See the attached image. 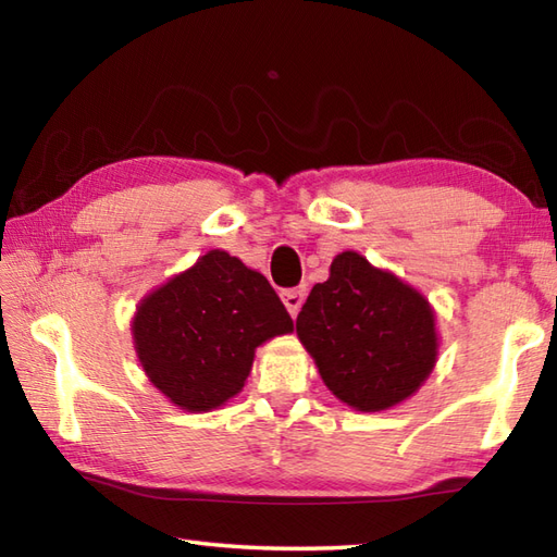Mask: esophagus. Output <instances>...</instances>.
<instances>
[{"label": "esophagus", "instance_id": "esophagus-1", "mask_svg": "<svg viewBox=\"0 0 557 557\" xmlns=\"http://www.w3.org/2000/svg\"><path fill=\"white\" fill-rule=\"evenodd\" d=\"M282 301H285L287 311L292 318H297V313L301 311V306L306 301V287H294V289H285L280 294Z\"/></svg>", "mask_w": 557, "mask_h": 557}]
</instances>
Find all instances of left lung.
<instances>
[{"label":"left lung","mask_w":557,"mask_h":557,"mask_svg":"<svg viewBox=\"0 0 557 557\" xmlns=\"http://www.w3.org/2000/svg\"><path fill=\"white\" fill-rule=\"evenodd\" d=\"M297 335L323 383L359 411L407 399L435 363L429 301L363 256L345 251L330 265L297 315Z\"/></svg>","instance_id":"obj_1"}]
</instances>
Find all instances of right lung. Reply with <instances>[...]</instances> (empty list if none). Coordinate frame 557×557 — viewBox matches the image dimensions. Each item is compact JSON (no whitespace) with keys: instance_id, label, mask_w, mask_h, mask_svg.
<instances>
[{"instance_id":"1","label":"right lung","mask_w":557,"mask_h":557,"mask_svg":"<svg viewBox=\"0 0 557 557\" xmlns=\"http://www.w3.org/2000/svg\"><path fill=\"white\" fill-rule=\"evenodd\" d=\"M270 282L210 251L138 306L134 339L150 383L186 411L224 405L244 387L258 345L292 333Z\"/></svg>"}]
</instances>
